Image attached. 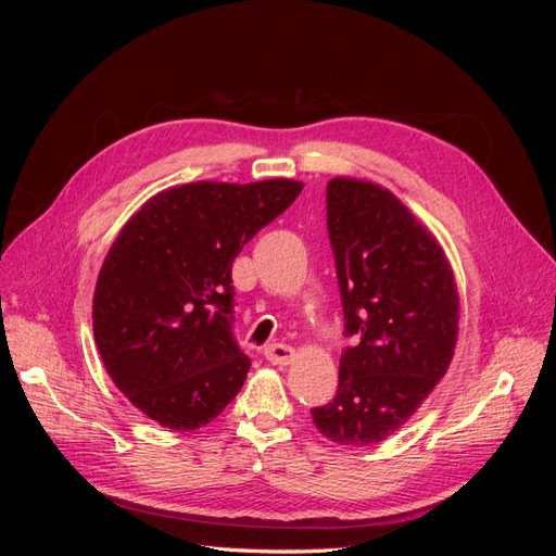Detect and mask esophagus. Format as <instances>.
<instances>
[{"mask_svg": "<svg viewBox=\"0 0 556 556\" xmlns=\"http://www.w3.org/2000/svg\"><path fill=\"white\" fill-rule=\"evenodd\" d=\"M264 357L271 362V364H276V366H285V364H292L294 362L296 352L288 343H271V345L264 350Z\"/></svg>", "mask_w": 556, "mask_h": 556, "instance_id": "1", "label": "esophagus"}]
</instances>
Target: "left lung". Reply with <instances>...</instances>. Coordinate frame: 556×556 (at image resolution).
Returning a JSON list of instances; mask_svg holds the SVG:
<instances>
[{
  "label": "left lung",
  "mask_w": 556,
  "mask_h": 556,
  "mask_svg": "<svg viewBox=\"0 0 556 556\" xmlns=\"http://www.w3.org/2000/svg\"><path fill=\"white\" fill-rule=\"evenodd\" d=\"M327 229L345 336L339 390L313 408L329 441L368 447L422 406L445 376L459 331V294L433 233L376 182L331 178Z\"/></svg>",
  "instance_id": "left-lung-1"
}]
</instances>
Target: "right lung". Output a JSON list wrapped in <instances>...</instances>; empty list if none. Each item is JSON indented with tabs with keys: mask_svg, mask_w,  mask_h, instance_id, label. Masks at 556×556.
I'll list each match as a JSON object with an SVG mask.
<instances>
[{
	"mask_svg": "<svg viewBox=\"0 0 556 556\" xmlns=\"http://www.w3.org/2000/svg\"><path fill=\"white\" fill-rule=\"evenodd\" d=\"M301 188L178 185L117 233L94 288V343L117 390L162 427L194 431L239 394L250 359L231 333V264Z\"/></svg>",
	"mask_w": 556,
	"mask_h": 556,
	"instance_id": "right-lung-1",
	"label": "right lung"
}]
</instances>
